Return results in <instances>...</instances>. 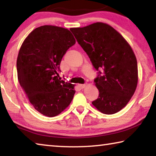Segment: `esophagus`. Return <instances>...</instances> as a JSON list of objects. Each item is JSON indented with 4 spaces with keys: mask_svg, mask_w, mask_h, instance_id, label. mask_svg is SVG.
<instances>
[{
    "mask_svg": "<svg viewBox=\"0 0 156 156\" xmlns=\"http://www.w3.org/2000/svg\"><path fill=\"white\" fill-rule=\"evenodd\" d=\"M79 87H80L81 89H84L85 88L87 87V84H79Z\"/></svg>",
    "mask_w": 156,
    "mask_h": 156,
    "instance_id": "1",
    "label": "esophagus"
}]
</instances>
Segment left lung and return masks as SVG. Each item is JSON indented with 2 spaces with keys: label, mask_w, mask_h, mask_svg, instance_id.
I'll list each match as a JSON object with an SVG mask.
<instances>
[{
  "label": "left lung",
  "mask_w": 156,
  "mask_h": 156,
  "mask_svg": "<svg viewBox=\"0 0 156 156\" xmlns=\"http://www.w3.org/2000/svg\"><path fill=\"white\" fill-rule=\"evenodd\" d=\"M70 30L94 67L97 70L103 69V73L99 72L94 80L100 94L92 105L105 114L120 112L131 100L138 85V65L130 44L107 23H95Z\"/></svg>",
  "instance_id": "obj_1"
}]
</instances>
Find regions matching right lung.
<instances>
[{"instance_id": "1", "label": "right lung", "mask_w": 156, "mask_h": 156, "mask_svg": "<svg viewBox=\"0 0 156 156\" xmlns=\"http://www.w3.org/2000/svg\"><path fill=\"white\" fill-rule=\"evenodd\" d=\"M76 43L67 29L54 25L36 28L26 37L18 52V80L30 103L47 117L56 116L69 105L75 84L60 80L62 58Z\"/></svg>"}]
</instances>
